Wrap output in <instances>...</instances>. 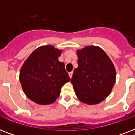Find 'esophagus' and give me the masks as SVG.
I'll use <instances>...</instances> for the list:
<instances>
[{
	"label": "esophagus",
	"mask_w": 135,
	"mask_h": 135,
	"mask_svg": "<svg viewBox=\"0 0 135 135\" xmlns=\"http://www.w3.org/2000/svg\"><path fill=\"white\" fill-rule=\"evenodd\" d=\"M69 77L71 78H72V76H73V72H69Z\"/></svg>",
	"instance_id": "34e87169"
}]
</instances>
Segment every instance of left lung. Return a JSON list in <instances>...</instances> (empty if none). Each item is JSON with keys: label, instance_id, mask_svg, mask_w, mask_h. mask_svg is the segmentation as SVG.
I'll use <instances>...</instances> for the list:
<instances>
[{"label": "left lung", "instance_id": "8db88e82", "mask_svg": "<svg viewBox=\"0 0 135 135\" xmlns=\"http://www.w3.org/2000/svg\"><path fill=\"white\" fill-rule=\"evenodd\" d=\"M78 66L71 83L78 99L89 105L102 102L111 93L116 72L107 53L97 46H86L76 52Z\"/></svg>", "mask_w": 135, "mask_h": 135}]
</instances>
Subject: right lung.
Here are the masks:
<instances>
[{
  "instance_id": "1",
  "label": "right lung",
  "mask_w": 135,
  "mask_h": 135,
  "mask_svg": "<svg viewBox=\"0 0 135 135\" xmlns=\"http://www.w3.org/2000/svg\"><path fill=\"white\" fill-rule=\"evenodd\" d=\"M61 50L52 45L36 49L24 61L20 81L26 97L36 104H50L60 94L61 87L70 81L63 62L58 57Z\"/></svg>"
}]
</instances>
